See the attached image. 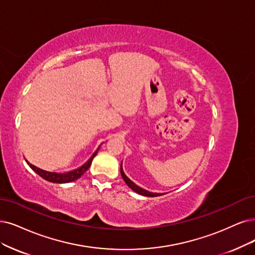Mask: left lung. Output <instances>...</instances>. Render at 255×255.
Returning a JSON list of instances; mask_svg holds the SVG:
<instances>
[{
    "label": "left lung",
    "instance_id": "obj_1",
    "mask_svg": "<svg viewBox=\"0 0 255 255\" xmlns=\"http://www.w3.org/2000/svg\"><path fill=\"white\" fill-rule=\"evenodd\" d=\"M121 174H122V177L123 180L125 181V183L128 185V187L130 188V189H132L134 192L140 194V195H144V196H150V197H154V196H159L162 195V193H153V192H149L145 189H143V188L138 187L136 184H134L132 181L130 180L129 177H127V175L124 173V171H123V168H122V164H121ZM165 194V193H163Z\"/></svg>",
    "mask_w": 255,
    "mask_h": 255
}]
</instances>
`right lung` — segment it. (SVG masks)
I'll return each mask as SVG.
<instances>
[{"label": "right lung", "mask_w": 255, "mask_h": 255, "mask_svg": "<svg viewBox=\"0 0 255 255\" xmlns=\"http://www.w3.org/2000/svg\"><path fill=\"white\" fill-rule=\"evenodd\" d=\"M100 148V147H99ZM99 148L96 150V152H94L91 157L88 159V161L85 163L83 166H81L80 168L75 169V170H72V171H69V172H66V173H56V172H49V171H45L43 170V169H40L37 168L35 166H33L32 164H30L29 162H27V164L29 165V167L32 169V170L39 174L41 177H43L44 180L48 181V182H51V183H58V184H64V183H70V182H73L75 180H78V178H80L85 172H86L88 170V168L90 167L91 165V162L93 157L97 155L98 151H99Z\"/></svg>", "instance_id": "add662e5"}]
</instances>
